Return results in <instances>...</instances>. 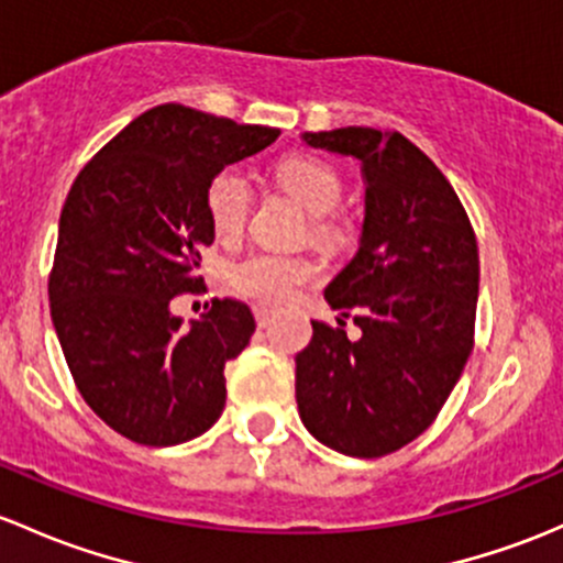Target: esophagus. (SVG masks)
Listing matches in <instances>:
<instances>
[{"instance_id":"obj_1","label":"esophagus","mask_w":563,"mask_h":563,"mask_svg":"<svg viewBox=\"0 0 563 563\" xmlns=\"http://www.w3.org/2000/svg\"><path fill=\"white\" fill-rule=\"evenodd\" d=\"M253 316H256V323L262 329H266L272 323V318H275V312L272 310H266V307H256V310H253Z\"/></svg>"}]
</instances>
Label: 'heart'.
I'll return each instance as SVG.
<instances>
[{"label":"heart","mask_w":563,"mask_h":563,"mask_svg":"<svg viewBox=\"0 0 563 563\" xmlns=\"http://www.w3.org/2000/svg\"><path fill=\"white\" fill-rule=\"evenodd\" d=\"M277 180L307 207V212L312 216V234L318 240H331L336 229L327 216L340 202L342 194V180L336 169L316 156H288L277 167ZM251 205V180L240 167L218 169L207 183V216H210L216 234L223 240H232L245 229ZM312 275H316V266L305 256L256 251L229 264L227 283L242 299L262 301V305H286L312 280Z\"/></svg>","instance_id":"heart-1"}]
</instances>
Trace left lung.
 Instances as JSON below:
<instances>
[{
    "mask_svg": "<svg viewBox=\"0 0 563 563\" xmlns=\"http://www.w3.org/2000/svg\"><path fill=\"white\" fill-rule=\"evenodd\" d=\"M312 147L356 156L366 180L361 247L327 301L362 329L312 321L297 353L301 423L331 451L380 459L434 423L475 345L477 240L437 164L369 126L305 132Z\"/></svg>",
    "mask_w": 563,
    "mask_h": 563,
    "instance_id": "1",
    "label": "left lung"
}]
</instances>
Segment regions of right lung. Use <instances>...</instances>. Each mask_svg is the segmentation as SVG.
I'll list each match as a JSON object with an SVG mask.
<instances>
[{"instance_id":"right-lung-1","label":"right lung","mask_w":563,"mask_h":563,"mask_svg":"<svg viewBox=\"0 0 563 563\" xmlns=\"http://www.w3.org/2000/svg\"><path fill=\"white\" fill-rule=\"evenodd\" d=\"M277 134L158 104L69 188L47 277L53 327L86 405L137 445H180L221 418L223 366L251 342L256 321L242 301L212 299L183 329L169 301L202 286L199 247L216 240L207 183Z\"/></svg>"}]
</instances>
